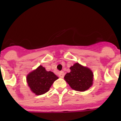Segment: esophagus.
Masks as SVG:
<instances>
[{"mask_svg": "<svg viewBox=\"0 0 121 121\" xmlns=\"http://www.w3.org/2000/svg\"><path fill=\"white\" fill-rule=\"evenodd\" d=\"M59 77L60 78H64V72L63 71L60 72L59 73Z\"/></svg>", "mask_w": 121, "mask_h": 121, "instance_id": "obj_1", "label": "esophagus"}]
</instances>
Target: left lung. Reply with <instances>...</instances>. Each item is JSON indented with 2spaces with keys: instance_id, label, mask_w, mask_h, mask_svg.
I'll return each mask as SVG.
<instances>
[{
  "instance_id": "obj_1",
  "label": "left lung",
  "mask_w": 121,
  "mask_h": 121,
  "mask_svg": "<svg viewBox=\"0 0 121 121\" xmlns=\"http://www.w3.org/2000/svg\"><path fill=\"white\" fill-rule=\"evenodd\" d=\"M70 69V72L66 73L64 79L72 89L85 91L92 86L93 73L89 68L75 63Z\"/></svg>"
}]
</instances>
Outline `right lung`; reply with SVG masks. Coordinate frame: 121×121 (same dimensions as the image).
Returning a JSON list of instances; mask_svg holds the SVG:
<instances>
[{
	"instance_id": "1",
	"label": "right lung",
	"mask_w": 121,
	"mask_h": 121,
	"mask_svg": "<svg viewBox=\"0 0 121 121\" xmlns=\"http://www.w3.org/2000/svg\"><path fill=\"white\" fill-rule=\"evenodd\" d=\"M52 72L47 71L42 65H39L26 77V81L32 92L41 95L48 92L54 81L58 79Z\"/></svg>"
}]
</instances>
